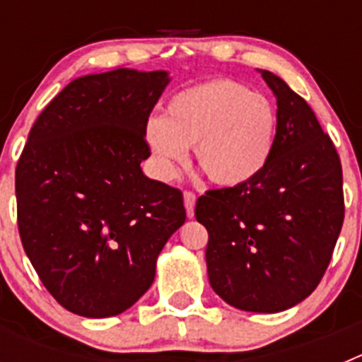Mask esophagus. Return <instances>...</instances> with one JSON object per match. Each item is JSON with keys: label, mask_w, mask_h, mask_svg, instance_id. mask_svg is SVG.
<instances>
[{"label": "esophagus", "mask_w": 362, "mask_h": 362, "mask_svg": "<svg viewBox=\"0 0 362 362\" xmlns=\"http://www.w3.org/2000/svg\"><path fill=\"white\" fill-rule=\"evenodd\" d=\"M183 199H185V209H187V216L188 217H194V209H196V194L190 190H187L183 194Z\"/></svg>", "instance_id": "esophagus-1"}]
</instances>
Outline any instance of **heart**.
<instances>
[{
  "instance_id": "obj_1",
  "label": "heart",
  "mask_w": 362,
  "mask_h": 362,
  "mask_svg": "<svg viewBox=\"0 0 362 362\" xmlns=\"http://www.w3.org/2000/svg\"><path fill=\"white\" fill-rule=\"evenodd\" d=\"M277 139V110L270 99L230 79L179 90L165 117H150L145 143L161 177L172 179L194 146L197 166L212 183L241 187L267 168Z\"/></svg>"
}]
</instances>
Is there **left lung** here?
Instances as JSON below:
<instances>
[{"label":"left lung","mask_w":362,"mask_h":362,"mask_svg":"<svg viewBox=\"0 0 362 362\" xmlns=\"http://www.w3.org/2000/svg\"><path fill=\"white\" fill-rule=\"evenodd\" d=\"M277 99L270 163L241 187L209 190L196 219L209 230L214 292L245 312L276 313L317 288L343 228V168L305 99L261 70Z\"/></svg>","instance_id":"left-lung-1"}]
</instances>
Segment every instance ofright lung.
Masks as SVG:
<instances>
[{
    "instance_id": "1",
    "label": "right lung",
    "mask_w": 362,
    "mask_h": 362,
    "mask_svg": "<svg viewBox=\"0 0 362 362\" xmlns=\"http://www.w3.org/2000/svg\"><path fill=\"white\" fill-rule=\"evenodd\" d=\"M170 78L117 69L74 79L41 112L16 166L18 228L45 288L69 312L112 317L153 283L187 212L146 177L145 124Z\"/></svg>"
}]
</instances>
